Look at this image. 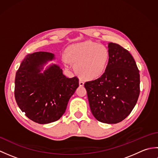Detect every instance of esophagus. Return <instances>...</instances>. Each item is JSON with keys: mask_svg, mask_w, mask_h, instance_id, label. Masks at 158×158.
Segmentation results:
<instances>
[{"mask_svg": "<svg viewBox=\"0 0 158 158\" xmlns=\"http://www.w3.org/2000/svg\"><path fill=\"white\" fill-rule=\"evenodd\" d=\"M79 86H83L84 85V81H83L81 79H80L79 81Z\"/></svg>", "mask_w": 158, "mask_h": 158, "instance_id": "esophagus-1", "label": "esophagus"}]
</instances>
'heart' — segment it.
<instances>
[{"instance_id": "obj_1", "label": "heart", "mask_w": 158, "mask_h": 158, "mask_svg": "<svg viewBox=\"0 0 158 158\" xmlns=\"http://www.w3.org/2000/svg\"><path fill=\"white\" fill-rule=\"evenodd\" d=\"M109 58V52L105 45L88 41L69 46L64 62H74L77 72L82 77L94 79L103 73Z\"/></svg>"}]
</instances>
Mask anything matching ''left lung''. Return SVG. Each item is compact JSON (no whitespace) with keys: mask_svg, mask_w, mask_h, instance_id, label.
<instances>
[{"mask_svg":"<svg viewBox=\"0 0 158 158\" xmlns=\"http://www.w3.org/2000/svg\"><path fill=\"white\" fill-rule=\"evenodd\" d=\"M109 62L101 77L85 82L94 117L100 122L117 123L130 115L140 94V75L135 59L127 49L108 45Z\"/></svg>","mask_w":158,"mask_h":158,"instance_id":"1","label":"left lung"}]
</instances>
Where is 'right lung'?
Instances as JSON below:
<instances>
[{
	"mask_svg": "<svg viewBox=\"0 0 158 158\" xmlns=\"http://www.w3.org/2000/svg\"><path fill=\"white\" fill-rule=\"evenodd\" d=\"M54 58V54L47 52L28 54L15 75L16 102L26 117L40 124L58 120L79 87V79L67 78L58 65L52 64L41 72Z\"/></svg>",
	"mask_w": 158,
	"mask_h": 158,
	"instance_id": "right-lung-1",
	"label": "right lung"
}]
</instances>
